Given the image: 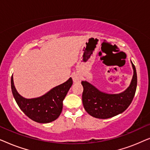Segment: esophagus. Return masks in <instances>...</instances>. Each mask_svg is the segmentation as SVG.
<instances>
[{
  "instance_id": "obj_1",
  "label": "esophagus",
  "mask_w": 150,
  "mask_h": 150,
  "mask_svg": "<svg viewBox=\"0 0 150 150\" xmlns=\"http://www.w3.org/2000/svg\"><path fill=\"white\" fill-rule=\"evenodd\" d=\"M72 79L74 83H79L81 81V76L78 74H74L72 75Z\"/></svg>"
}]
</instances>
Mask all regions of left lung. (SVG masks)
<instances>
[{
    "label": "left lung",
    "mask_w": 150,
    "mask_h": 150,
    "mask_svg": "<svg viewBox=\"0 0 150 150\" xmlns=\"http://www.w3.org/2000/svg\"><path fill=\"white\" fill-rule=\"evenodd\" d=\"M134 71L130 85L124 91L109 94L100 91L87 81H82L83 92L82 99L84 108L90 115L98 119H108L122 113L130 106L134 98L137 85L135 66L132 61Z\"/></svg>",
    "instance_id": "1"
}]
</instances>
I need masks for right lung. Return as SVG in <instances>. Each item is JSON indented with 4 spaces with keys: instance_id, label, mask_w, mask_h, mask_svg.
<instances>
[{
    "instance_id": "1",
    "label": "right lung",
    "mask_w": 150,
    "mask_h": 150,
    "mask_svg": "<svg viewBox=\"0 0 150 150\" xmlns=\"http://www.w3.org/2000/svg\"><path fill=\"white\" fill-rule=\"evenodd\" d=\"M11 91L18 106L28 117L41 124L50 123L57 120L63 109V101L73 84L71 78L57 86L42 96L26 99L16 91L13 76L11 79Z\"/></svg>"
}]
</instances>
